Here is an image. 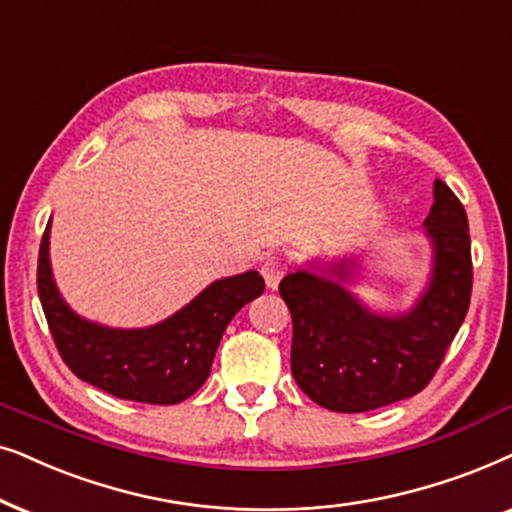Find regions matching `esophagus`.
<instances>
[{
	"label": "esophagus",
	"instance_id": "obj_1",
	"mask_svg": "<svg viewBox=\"0 0 512 512\" xmlns=\"http://www.w3.org/2000/svg\"><path fill=\"white\" fill-rule=\"evenodd\" d=\"M262 276H264V283H267L269 290H276L278 283H281L283 278V264L276 260V257H271L262 264Z\"/></svg>",
	"mask_w": 512,
	"mask_h": 512
}]
</instances>
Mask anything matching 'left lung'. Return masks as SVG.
<instances>
[{
  "label": "left lung",
  "instance_id": "obj_1",
  "mask_svg": "<svg viewBox=\"0 0 512 512\" xmlns=\"http://www.w3.org/2000/svg\"><path fill=\"white\" fill-rule=\"evenodd\" d=\"M431 262L424 288L405 309L360 297L367 250L311 257L278 285L292 316V377L313 403L356 414L426 388L470 304L468 217L442 180L424 220Z\"/></svg>",
  "mask_w": 512,
  "mask_h": 512
}]
</instances>
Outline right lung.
I'll return each mask as SVG.
<instances>
[{"label": "right lung", "instance_id": "obj_1", "mask_svg": "<svg viewBox=\"0 0 512 512\" xmlns=\"http://www.w3.org/2000/svg\"><path fill=\"white\" fill-rule=\"evenodd\" d=\"M37 290L60 356L81 381L114 398L177 405L206 384L231 318L264 292L257 271L217 278L192 302L147 327H112L79 316L51 269V220L39 245Z\"/></svg>", "mask_w": 512, "mask_h": 512}]
</instances>
